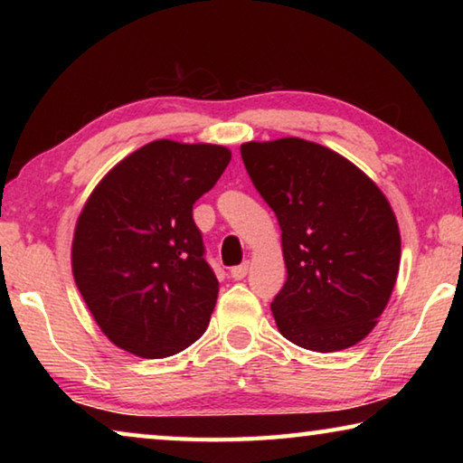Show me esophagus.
I'll list each match as a JSON object with an SVG mask.
<instances>
[{
  "instance_id": "esophagus-1",
  "label": "esophagus",
  "mask_w": 463,
  "mask_h": 463,
  "mask_svg": "<svg viewBox=\"0 0 463 463\" xmlns=\"http://www.w3.org/2000/svg\"><path fill=\"white\" fill-rule=\"evenodd\" d=\"M247 271H249V263L245 261V263H241V265H237V268L231 269V278L232 279H242L247 276Z\"/></svg>"
}]
</instances>
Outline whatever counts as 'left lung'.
<instances>
[{
  "mask_svg": "<svg viewBox=\"0 0 463 463\" xmlns=\"http://www.w3.org/2000/svg\"><path fill=\"white\" fill-rule=\"evenodd\" d=\"M241 156L281 229L288 279L271 302L279 333L318 354L365 339L401 268L386 195L345 156L304 138L250 140Z\"/></svg>",
  "mask_w": 463,
  "mask_h": 463,
  "instance_id": "left-lung-1",
  "label": "left lung"
}]
</instances>
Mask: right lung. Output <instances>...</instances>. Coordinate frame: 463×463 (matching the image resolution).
<instances>
[{
    "instance_id": "add662e5",
    "label": "right lung",
    "mask_w": 463,
    "mask_h": 463,
    "mask_svg": "<svg viewBox=\"0 0 463 463\" xmlns=\"http://www.w3.org/2000/svg\"><path fill=\"white\" fill-rule=\"evenodd\" d=\"M229 161L221 145L153 140L122 159L85 202L73 234V278L116 347L161 359L206 331L218 279L192 210Z\"/></svg>"
}]
</instances>
